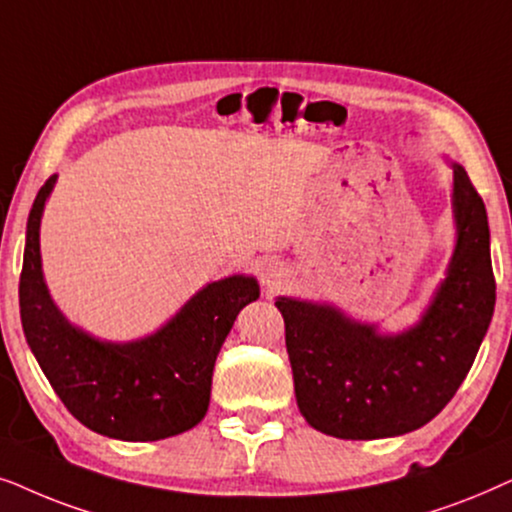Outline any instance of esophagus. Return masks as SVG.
<instances>
[{
    "instance_id": "esophagus-1",
    "label": "esophagus",
    "mask_w": 512,
    "mask_h": 512,
    "mask_svg": "<svg viewBox=\"0 0 512 512\" xmlns=\"http://www.w3.org/2000/svg\"><path fill=\"white\" fill-rule=\"evenodd\" d=\"M257 276H260V283L264 288L278 290L285 281H288V269H285V264L281 260H276V257H267V260H262L260 267H257Z\"/></svg>"
}]
</instances>
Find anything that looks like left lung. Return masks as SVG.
<instances>
[{"mask_svg":"<svg viewBox=\"0 0 512 512\" xmlns=\"http://www.w3.org/2000/svg\"><path fill=\"white\" fill-rule=\"evenodd\" d=\"M452 166L454 250L419 320L400 332L330 302L276 297L302 417L342 440L405 435L438 417L466 379L496 304L487 210Z\"/></svg>","mask_w":512,"mask_h":512,"instance_id":"obj_1","label":"left lung"}]
</instances>
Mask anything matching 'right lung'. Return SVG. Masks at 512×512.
Masks as SVG:
<instances>
[{
	"instance_id": "1",
	"label": "right lung",
	"mask_w": 512,
	"mask_h": 512,
	"mask_svg": "<svg viewBox=\"0 0 512 512\" xmlns=\"http://www.w3.org/2000/svg\"><path fill=\"white\" fill-rule=\"evenodd\" d=\"M51 175L27 217L20 320L39 367L74 419L126 442L180 435L206 417L213 367L238 311L260 297L255 276L206 283L152 335L109 342L67 320L42 269L39 229L56 187Z\"/></svg>"
}]
</instances>
